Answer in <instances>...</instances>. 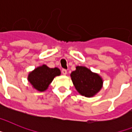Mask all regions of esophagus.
<instances>
[{"label":"esophagus","instance_id":"34e87169","mask_svg":"<svg viewBox=\"0 0 132 132\" xmlns=\"http://www.w3.org/2000/svg\"><path fill=\"white\" fill-rule=\"evenodd\" d=\"M62 74L64 75H66L67 74V70H66V69H62Z\"/></svg>","mask_w":132,"mask_h":132}]
</instances>
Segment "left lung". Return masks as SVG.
Returning a JSON list of instances; mask_svg holds the SVG:
<instances>
[{"label": "left lung", "mask_w": 132, "mask_h": 132, "mask_svg": "<svg viewBox=\"0 0 132 132\" xmlns=\"http://www.w3.org/2000/svg\"><path fill=\"white\" fill-rule=\"evenodd\" d=\"M70 77L79 93L86 97L93 96L102 88L101 77L84 66H77Z\"/></svg>", "instance_id": "1"}]
</instances>
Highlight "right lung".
<instances>
[{
    "mask_svg": "<svg viewBox=\"0 0 132 132\" xmlns=\"http://www.w3.org/2000/svg\"><path fill=\"white\" fill-rule=\"evenodd\" d=\"M61 72L59 68H50L46 65H43L30 72L28 80L35 89L42 92L47 89L54 77L59 76Z\"/></svg>",
    "mask_w": 132,
    "mask_h": 132,
    "instance_id": "obj_1",
    "label": "right lung"
}]
</instances>
